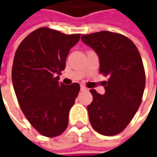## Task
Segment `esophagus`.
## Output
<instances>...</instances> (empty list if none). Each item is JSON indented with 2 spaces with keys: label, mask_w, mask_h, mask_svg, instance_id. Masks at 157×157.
I'll return each mask as SVG.
<instances>
[{
  "label": "esophagus",
  "mask_w": 157,
  "mask_h": 157,
  "mask_svg": "<svg viewBox=\"0 0 157 157\" xmlns=\"http://www.w3.org/2000/svg\"><path fill=\"white\" fill-rule=\"evenodd\" d=\"M80 90H81V91H86V90H87V88L85 86L81 85V86H80Z\"/></svg>",
  "instance_id": "obj_1"
}]
</instances>
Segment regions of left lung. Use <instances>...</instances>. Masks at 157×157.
Returning a JSON list of instances; mask_svg holds the SVG:
<instances>
[{"label": "left lung", "instance_id": "8db88e82", "mask_svg": "<svg viewBox=\"0 0 157 157\" xmlns=\"http://www.w3.org/2000/svg\"><path fill=\"white\" fill-rule=\"evenodd\" d=\"M82 42L97 53L100 72L108 77L105 94L90 92L89 121L103 136H115L128 125L142 103L145 71L135 44L125 36L110 31L82 35Z\"/></svg>", "mask_w": 157, "mask_h": 157}]
</instances>
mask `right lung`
Instances as JSON below:
<instances>
[{
    "instance_id": "1",
    "label": "right lung",
    "mask_w": 157,
    "mask_h": 157,
    "mask_svg": "<svg viewBox=\"0 0 157 157\" xmlns=\"http://www.w3.org/2000/svg\"><path fill=\"white\" fill-rule=\"evenodd\" d=\"M79 38V34L40 28L15 52L12 81L16 98L29 123L47 137L66 129L70 109L80 90L78 83L66 86L58 81L70 50Z\"/></svg>"
}]
</instances>
